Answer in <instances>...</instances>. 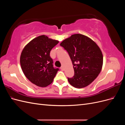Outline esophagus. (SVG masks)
<instances>
[{
    "label": "esophagus",
    "mask_w": 125,
    "mask_h": 125,
    "mask_svg": "<svg viewBox=\"0 0 125 125\" xmlns=\"http://www.w3.org/2000/svg\"><path fill=\"white\" fill-rule=\"evenodd\" d=\"M60 69H61L62 70H64V68H63V66H62L61 67H60Z\"/></svg>",
    "instance_id": "34e87169"
}]
</instances>
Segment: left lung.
Instances as JSON below:
<instances>
[{
	"label": "left lung",
	"instance_id": "obj_1",
	"mask_svg": "<svg viewBox=\"0 0 125 125\" xmlns=\"http://www.w3.org/2000/svg\"><path fill=\"white\" fill-rule=\"evenodd\" d=\"M68 52L73 65L74 76L68 78L74 88L86 87L95 80L102 70L103 56L95 42L81 34H75L60 44Z\"/></svg>",
	"mask_w": 125,
	"mask_h": 125
}]
</instances>
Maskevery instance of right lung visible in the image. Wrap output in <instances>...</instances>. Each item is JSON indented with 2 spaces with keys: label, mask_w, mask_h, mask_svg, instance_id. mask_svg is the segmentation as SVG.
<instances>
[{
  "label": "right lung",
  "mask_w": 125,
  "mask_h": 125,
  "mask_svg": "<svg viewBox=\"0 0 125 125\" xmlns=\"http://www.w3.org/2000/svg\"><path fill=\"white\" fill-rule=\"evenodd\" d=\"M58 43V41L42 35L33 39L23 49L20 60L21 68L33 84L46 87L53 81L59 69L53 67L50 52Z\"/></svg>",
  "instance_id": "1"
}]
</instances>
